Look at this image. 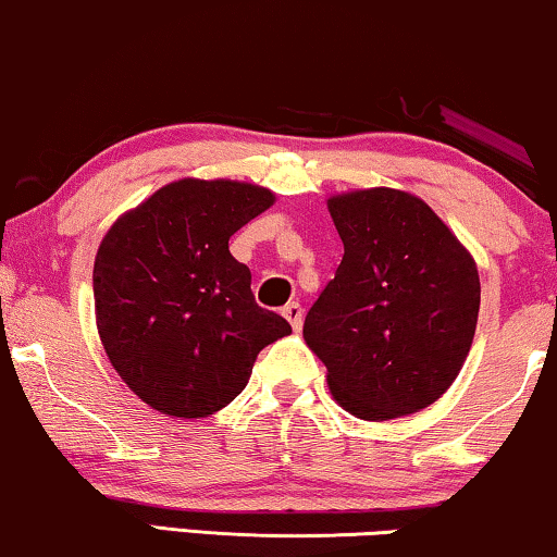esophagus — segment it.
<instances>
[{"label":"esophagus","instance_id":"obj_1","mask_svg":"<svg viewBox=\"0 0 557 557\" xmlns=\"http://www.w3.org/2000/svg\"><path fill=\"white\" fill-rule=\"evenodd\" d=\"M281 314H284L288 319V324H292L294 332H301L304 326V309L299 301H288L284 309H281Z\"/></svg>","mask_w":557,"mask_h":557}]
</instances>
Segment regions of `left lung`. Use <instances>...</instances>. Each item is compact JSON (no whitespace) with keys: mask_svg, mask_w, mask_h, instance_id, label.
Here are the masks:
<instances>
[{"mask_svg":"<svg viewBox=\"0 0 557 557\" xmlns=\"http://www.w3.org/2000/svg\"><path fill=\"white\" fill-rule=\"evenodd\" d=\"M345 256L304 319L332 398L362 421L429 408L463 368L479 317L474 256L421 197L393 187L326 200Z\"/></svg>","mask_w":557,"mask_h":557,"instance_id":"left-lung-1","label":"left lung"}]
</instances>
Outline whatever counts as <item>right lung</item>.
Segmentation results:
<instances>
[{"instance_id":"obj_1","label":"right lung","mask_w":557,"mask_h":557,"mask_svg":"<svg viewBox=\"0 0 557 557\" xmlns=\"http://www.w3.org/2000/svg\"><path fill=\"white\" fill-rule=\"evenodd\" d=\"M276 202L261 185L185 177L126 210L94 263L96 326L136 398L208 418L248 385L258 352L292 334L261 309L227 240Z\"/></svg>"}]
</instances>
